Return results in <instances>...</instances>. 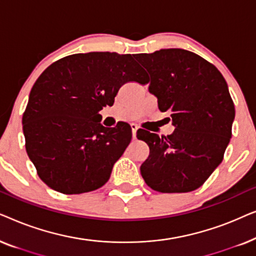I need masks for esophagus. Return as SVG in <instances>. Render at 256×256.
<instances>
[{
  "label": "esophagus",
  "mask_w": 256,
  "mask_h": 256,
  "mask_svg": "<svg viewBox=\"0 0 256 256\" xmlns=\"http://www.w3.org/2000/svg\"><path fill=\"white\" fill-rule=\"evenodd\" d=\"M130 127H132V138L135 140V138H136V132H138V126L136 124H132Z\"/></svg>",
  "instance_id": "34e87169"
}]
</instances>
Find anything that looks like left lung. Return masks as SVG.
<instances>
[{"instance_id":"left-lung-1","label":"left lung","mask_w":256,"mask_h":256,"mask_svg":"<svg viewBox=\"0 0 256 256\" xmlns=\"http://www.w3.org/2000/svg\"><path fill=\"white\" fill-rule=\"evenodd\" d=\"M136 59L149 72V92L160 110L169 112L174 126L172 134L162 138L138 130L150 149L141 166L143 180L163 194L194 191L222 162L232 136L236 110L226 80L214 65L183 48Z\"/></svg>"}]
</instances>
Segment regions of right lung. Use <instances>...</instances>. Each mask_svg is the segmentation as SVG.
<instances>
[{
	"label": "right lung",
	"mask_w": 256,
	"mask_h": 256,
	"mask_svg": "<svg viewBox=\"0 0 256 256\" xmlns=\"http://www.w3.org/2000/svg\"><path fill=\"white\" fill-rule=\"evenodd\" d=\"M146 84L130 54L90 52L64 57L36 80L23 114L28 156L42 180L65 194L94 191L110 180L132 140L129 124L106 128L102 107L124 84Z\"/></svg>",
	"instance_id": "1"
}]
</instances>
